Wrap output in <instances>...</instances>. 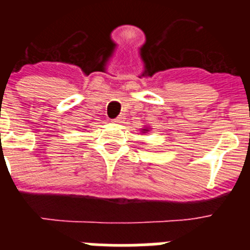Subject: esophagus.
<instances>
[{
	"label": "esophagus",
	"instance_id": "esophagus-1",
	"mask_svg": "<svg viewBox=\"0 0 250 250\" xmlns=\"http://www.w3.org/2000/svg\"><path fill=\"white\" fill-rule=\"evenodd\" d=\"M111 121L114 124H120V123H123V121H124V118H116V119H114V120H111Z\"/></svg>",
	"mask_w": 250,
	"mask_h": 250
}]
</instances>
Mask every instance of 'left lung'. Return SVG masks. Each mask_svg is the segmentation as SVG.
Here are the masks:
<instances>
[{"label":"left lung","instance_id":"obj_1","mask_svg":"<svg viewBox=\"0 0 250 250\" xmlns=\"http://www.w3.org/2000/svg\"><path fill=\"white\" fill-rule=\"evenodd\" d=\"M150 127H144V129H141V132H149Z\"/></svg>","mask_w":250,"mask_h":250}]
</instances>
